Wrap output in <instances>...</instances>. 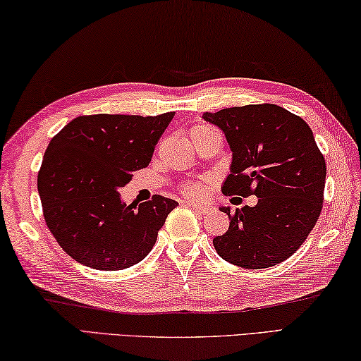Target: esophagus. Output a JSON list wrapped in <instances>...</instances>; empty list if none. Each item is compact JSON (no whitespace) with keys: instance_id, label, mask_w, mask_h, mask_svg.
I'll list each match as a JSON object with an SVG mask.
<instances>
[{"instance_id":"1","label":"esophagus","mask_w":361,"mask_h":361,"mask_svg":"<svg viewBox=\"0 0 361 361\" xmlns=\"http://www.w3.org/2000/svg\"><path fill=\"white\" fill-rule=\"evenodd\" d=\"M188 207H192L193 211H197L198 214H201V216H206V214H209L211 212V204H200V203H190V201H188V204H187Z\"/></svg>"}]
</instances>
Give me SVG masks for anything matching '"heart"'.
Segmentation results:
<instances>
[{
  "instance_id": "obj_1",
  "label": "heart",
  "mask_w": 361,
  "mask_h": 361,
  "mask_svg": "<svg viewBox=\"0 0 361 361\" xmlns=\"http://www.w3.org/2000/svg\"><path fill=\"white\" fill-rule=\"evenodd\" d=\"M206 128H209V126H195L192 133H197V131H203ZM201 192H203V188H201L200 184H195V182H190V184H187L184 187V193L187 195V197L190 198H198Z\"/></svg>"
}]
</instances>
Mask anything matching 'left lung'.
Listing matches in <instances>:
<instances>
[{
  "mask_svg": "<svg viewBox=\"0 0 361 361\" xmlns=\"http://www.w3.org/2000/svg\"><path fill=\"white\" fill-rule=\"evenodd\" d=\"M203 118L222 130L231 150L222 192L258 198L235 212L220 206L230 226L214 247L245 269L282 263L305 243L324 204L326 166L312 130L276 104L226 107Z\"/></svg>",
  "mask_w": 361,
  "mask_h": 361,
  "instance_id": "8db88e82",
  "label": "left lung"
}]
</instances>
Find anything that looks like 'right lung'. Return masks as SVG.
I'll return each mask as SVG.
<instances>
[{
	"label": "right lung",
	"mask_w": 361,
	"mask_h": 361,
	"mask_svg": "<svg viewBox=\"0 0 361 361\" xmlns=\"http://www.w3.org/2000/svg\"><path fill=\"white\" fill-rule=\"evenodd\" d=\"M174 117L94 114L69 122L52 137L37 174L44 219L56 243L80 264L130 268L147 257L158 230L179 204L155 195L126 206L118 190L147 166Z\"/></svg>",
	"instance_id": "1"
}]
</instances>
